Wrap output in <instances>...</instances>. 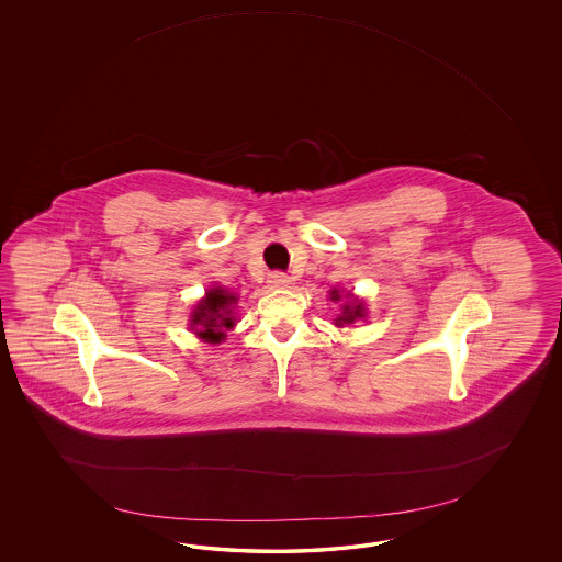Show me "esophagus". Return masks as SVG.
<instances>
[{
	"mask_svg": "<svg viewBox=\"0 0 562 562\" xmlns=\"http://www.w3.org/2000/svg\"><path fill=\"white\" fill-rule=\"evenodd\" d=\"M267 283H269V286H273V289H285V286L291 285V279H289L285 273L277 271V273H271V276H269Z\"/></svg>",
	"mask_w": 562,
	"mask_h": 562,
	"instance_id": "1",
	"label": "esophagus"
}]
</instances>
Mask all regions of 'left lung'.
<instances>
[{
	"label": "left lung",
	"mask_w": 562,
	"mask_h": 562,
	"mask_svg": "<svg viewBox=\"0 0 562 562\" xmlns=\"http://www.w3.org/2000/svg\"><path fill=\"white\" fill-rule=\"evenodd\" d=\"M347 295L351 297V293H347ZM329 299H331V301H339L341 295H339V291H337V289H334V291L329 293ZM358 319H366V305H363V301H359L358 297H353L351 301H346V303L341 305V315H337L335 325H337V327H344V325L358 322Z\"/></svg>",
	"instance_id": "1"
}]
</instances>
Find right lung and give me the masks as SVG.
<instances>
[{
  "label": "right lung",
  "instance_id": "obj_1",
  "mask_svg": "<svg viewBox=\"0 0 562 562\" xmlns=\"http://www.w3.org/2000/svg\"><path fill=\"white\" fill-rule=\"evenodd\" d=\"M239 297L225 286H211L191 313V329L206 344H221L235 327V305Z\"/></svg>",
  "mask_w": 562,
  "mask_h": 562
}]
</instances>
